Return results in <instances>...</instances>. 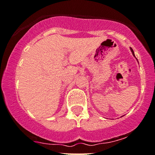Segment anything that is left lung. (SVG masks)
<instances>
[{
	"label": "left lung",
	"instance_id": "left-lung-1",
	"mask_svg": "<svg viewBox=\"0 0 155 155\" xmlns=\"http://www.w3.org/2000/svg\"><path fill=\"white\" fill-rule=\"evenodd\" d=\"M130 50H131V52H132V54H133V56H134L135 58H136V56H135L134 51H133V49H132V48H130ZM136 60H137V59H136ZM137 61H138V60H137Z\"/></svg>",
	"mask_w": 155,
	"mask_h": 155
}]
</instances>
